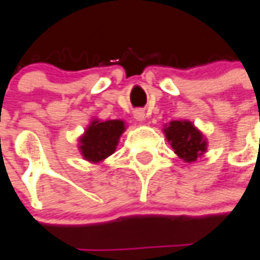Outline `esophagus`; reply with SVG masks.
I'll return each mask as SVG.
<instances>
[{
	"mask_svg": "<svg viewBox=\"0 0 260 260\" xmlns=\"http://www.w3.org/2000/svg\"><path fill=\"white\" fill-rule=\"evenodd\" d=\"M134 117L138 122H143L146 120V113H144V110L143 109H136L134 112Z\"/></svg>",
	"mask_w": 260,
	"mask_h": 260,
	"instance_id": "34e87169",
	"label": "esophagus"
}]
</instances>
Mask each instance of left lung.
Wrapping results in <instances>:
<instances>
[{"instance_id":"obj_1","label":"left lung","mask_w":260,"mask_h":260,"mask_svg":"<svg viewBox=\"0 0 260 260\" xmlns=\"http://www.w3.org/2000/svg\"><path fill=\"white\" fill-rule=\"evenodd\" d=\"M163 134L178 158L183 159L186 163L197 162L208 150L205 135L189 120L170 121L163 128Z\"/></svg>"}]
</instances>
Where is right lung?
Here are the masks:
<instances>
[{
  "mask_svg": "<svg viewBox=\"0 0 260 260\" xmlns=\"http://www.w3.org/2000/svg\"><path fill=\"white\" fill-rule=\"evenodd\" d=\"M125 121L93 118L87 128L78 138V150L89 163L98 165L114 154L118 140L125 132Z\"/></svg>",
  "mask_w": 260,
  "mask_h": 260,
  "instance_id": "1",
  "label": "right lung"
}]
</instances>
